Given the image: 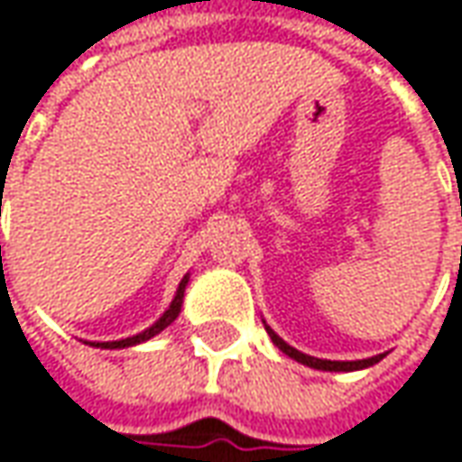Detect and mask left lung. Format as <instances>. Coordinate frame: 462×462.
I'll use <instances>...</instances> for the list:
<instances>
[{
  "label": "left lung",
  "instance_id": "left-lung-1",
  "mask_svg": "<svg viewBox=\"0 0 462 462\" xmlns=\"http://www.w3.org/2000/svg\"><path fill=\"white\" fill-rule=\"evenodd\" d=\"M266 326V320H263ZM266 333L271 336V341L279 346V351H284L287 356H291L294 362L305 365V367H312V370H323V372H354V370H367L372 365H377L385 354H377V356H367V359H354V362H333V359H318V356H310V354H302L294 346H290L282 336L276 331H271V326H266Z\"/></svg>",
  "mask_w": 462,
  "mask_h": 462
}]
</instances>
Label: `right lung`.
I'll use <instances>...</instances> for the list:
<instances>
[{"mask_svg": "<svg viewBox=\"0 0 462 462\" xmlns=\"http://www.w3.org/2000/svg\"><path fill=\"white\" fill-rule=\"evenodd\" d=\"M189 279H191V273H186V276L180 279V284H178V290H175V297H172L171 308L162 312V315L152 323L150 328H144V331L136 333V336H129V338H121V341H90V346H97V349H129V346L144 344V341H150L152 336H157L160 331H165L172 320L180 315V308H183V294H186V287H189Z\"/></svg>", "mask_w": 462, "mask_h": 462, "instance_id": "obj_1", "label": "right lung"}]
</instances>
